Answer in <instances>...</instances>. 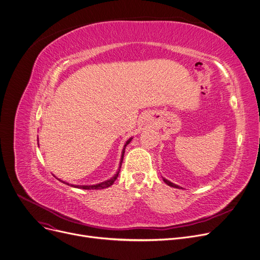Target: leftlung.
I'll use <instances>...</instances> for the list:
<instances>
[{
  "instance_id": "obj_1",
  "label": "left lung",
  "mask_w": 260,
  "mask_h": 260,
  "mask_svg": "<svg viewBox=\"0 0 260 260\" xmlns=\"http://www.w3.org/2000/svg\"><path fill=\"white\" fill-rule=\"evenodd\" d=\"M162 180L166 182L168 185H170V186H172V187H176V188H181L179 185H177V184H175V183H173V182H171V181H169L168 179H166V178H164L162 177Z\"/></svg>"
}]
</instances>
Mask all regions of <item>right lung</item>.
Returning a JSON list of instances; mask_svg holds the SVG:
<instances>
[{
  "label": "right lung",
  "mask_w": 260,
  "mask_h": 260,
  "mask_svg": "<svg viewBox=\"0 0 260 260\" xmlns=\"http://www.w3.org/2000/svg\"><path fill=\"white\" fill-rule=\"evenodd\" d=\"M132 139L133 138H131V139H128L127 141H126V143L124 144V146H123V149H122V154H121V159H120V165H119V169H118V171H117V173L112 177V178H110L109 180H106V181H103V182H101V183H98V184H93V185H74V184H69V183H66L65 181H62V180H60V181H62L63 183H66V184H68V185H72V186H74V187H79V188H83V190H102V188H106V187H109V186H111L113 183H114V181L117 179V177H118V174H119V171H120V168H121V165H122V160H123V155H124V152H125V147L127 146V144H129V142L132 141Z\"/></svg>",
  "instance_id": "obj_1"
}]
</instances>
